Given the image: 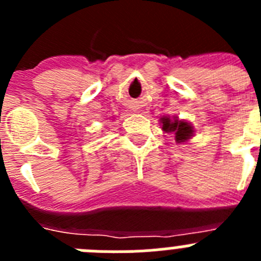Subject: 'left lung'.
I'll use <instances>...</instances> for the list:
<instances>
[{
	"label": "left lung",
	"mask_w": 261,
	"mask_h": 261,
	"mask_svg": "<svg viewBox=\"0 0 261 261\" xmlns=\"http://www.w3.org/2000/svg\"><path fill=\"white\" fill-rule=\"evenodd\" d=\"M163 130L166 132H175V138L177 142H184L192 136L193 128L187 123V121H180V120L174 119L170 120L168 117L162 119Z\"/></svg>",
	"instance_id": "1"
}]
</instances>
